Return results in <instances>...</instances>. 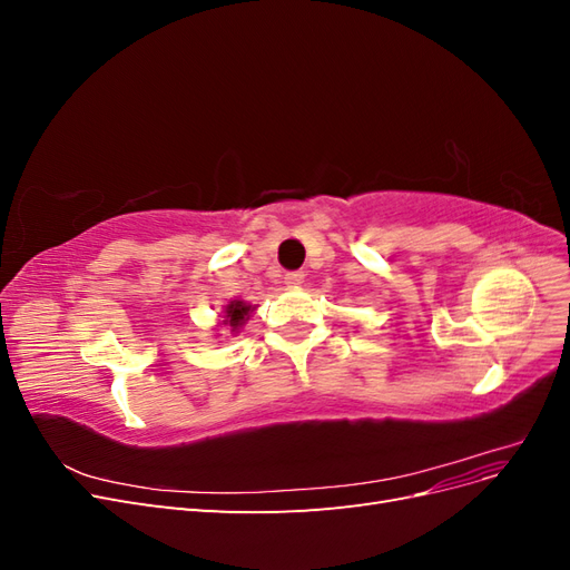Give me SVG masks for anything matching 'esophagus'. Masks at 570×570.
<instances>
[{"label":"esophagus","mask_w":570,"mask_h":570,"mask_svg":"<svg viewBox=\"0 0 570 570\" xmlns=\"http://www.w3.org/2000/svg\"><path fill=\"white\" fill-rule=\"evenodd\" d=\"M304 283V273L302 271H289L287 275H285V285L287 287H299Z\"/></svg>","instance_id":"obj_1"}]
</instances>
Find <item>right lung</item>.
I'll return each mask as SVG.
<instances>
[{"label":"right lung","mask_w":570,"mask_h":570,"mask_svg":"<svg viewBox=\"0 0 570 570\" xmlns=\"http://www.w3.org/2000/svg\"><path fill=\"white\" fill-rule=\"evenodd\" d=\"M254 312V306L243 302V299H233L226 308H223V325L230 327V333H239L243 331V325L249 321Z\"/></svg>","instance_id":"obj_1"}]
</instances>
